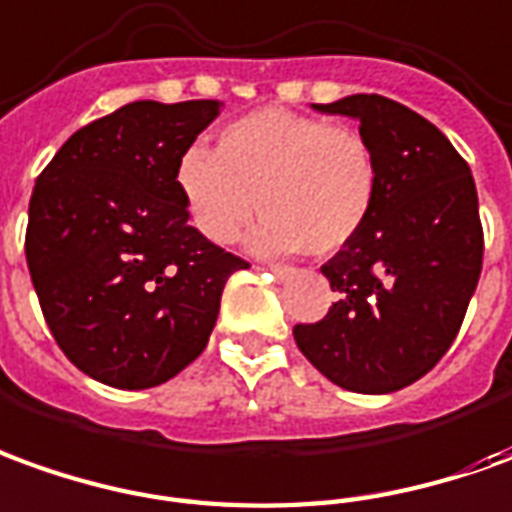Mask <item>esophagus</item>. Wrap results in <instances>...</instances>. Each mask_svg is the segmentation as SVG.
<instances>
[{"label": "esophagus", "instance_id": "obj_1", "mask_svg": "<svg viewBox=\"0 0 512 512\" xmlns=\"http://www.w3.org/2000/svg\"><path fill=\"white\" fill-rule=\"evenodd\" d=\"M267 270H270V273H273V276H276L278 281H284V278L292 276V267H281V264H270Z\"/></svg>", "mask_w": 512, "mask_h": 512}]
</instances>
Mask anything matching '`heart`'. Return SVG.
<instances>
[{
	"label": "heart",
	"mask_w": 512,
	"mask_h": 512,
	"mask_svg": "<svg viewBox=\"0 0 512 512\" xmlns=\"http://www.w3.org/2000/svg\"><path fill=\"white\" fill-rule=\"evenodd\" d=\"M175 181L195 228L234 245L259 209L262 253L331 256L368 222L379 161L362 130L287 108H262L225 125L217 150L189 147Z\"/></svg>",
	"instance_id": "1"
}]
</instances>
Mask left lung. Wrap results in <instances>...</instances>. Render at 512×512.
I'll return each instance as SVG.
<instances>
[{
    "label": "left lung",
    "mask_w": 512,
    "mask_h": 512,
    "mask_svg": "<svg viewBox=\"0 0 512 512\" xmlns=\"http://www.w3.org/2000/svg\"><path fill=\"white\" fill-rule=\"evenodd\" d=\"M359 119L379 161L368 222L320 273L337 303L292 334L329 382L393 393L435 368L463 326L482 273L477 186L465 158L429 119L379 94L315 105Z\"/></svg>",
    "instance_id": "8db88e82"
}]
</instances>
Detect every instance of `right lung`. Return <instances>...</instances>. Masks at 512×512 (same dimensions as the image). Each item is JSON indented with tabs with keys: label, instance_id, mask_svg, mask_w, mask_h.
<instances>
[{
	"label": "right lung",
	"instance_id": "right-lung-1",
	"mask_svg": "<svg viewBox=\"0 0 512 512\" xmlns=\"http://www.w3.org/2000/svg\"><path fill=\"white\" fill-rule=\"evenodd\" d=\"M217 100H139L80 128L35 178L24 236L35 295L74 368L119 390L195 362L225 281L250 264L189 225L181 155Z\"/></svg>",
	"mask_w": 512,
	"mask_h": 512
}]
</instances>
